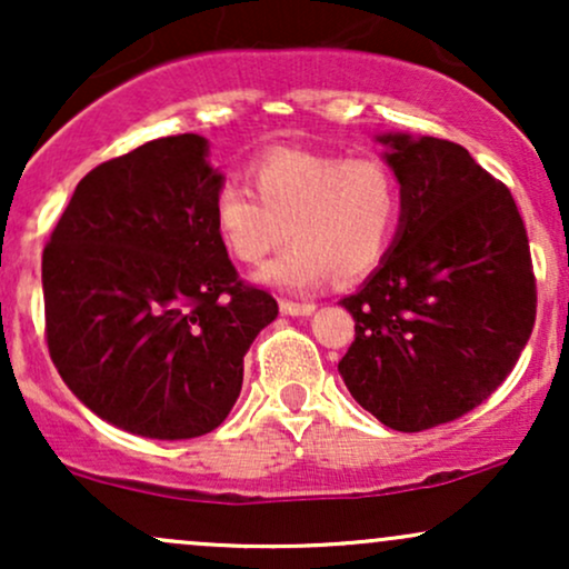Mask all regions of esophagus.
Listing matches in <instances>:
<instances>
[{
    "instance_id": "1",
    "label": "esophagus",
    "mask_w": 569,
    "mask_h": 569,
    "mask_svg": "<svg viewBox=\"0 0 569 569\" xmlns=\"http://www.w3.org/2000/svg\"><path fill=\"white\" fill-rule=\"evenodd\" d=\"M280 312H283V316H312V312H316V305L289 302V299H283V302H280Z\"/></svg>"
}]
</instances>
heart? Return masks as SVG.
<instances>
[{"label": "heart", "instance_id": "heart-1", "mask_svg": "<svg viewBox=\"0 0 569 569\" xmlns=\"http://www.w3.org/2000/svg\"><path fill=\"white\" fill-rule=\"evenodd\" d=\"M253 196L224 184L213 202L221 243L238 262L259 264L293 243L259 272L286 291L318 289L326 278L356 280L380 264L401 213V187L382 160H348L316 152H270L251 166Z\"/></svg>", "mask_w": 569, "mask_h": 569}]
</instances>
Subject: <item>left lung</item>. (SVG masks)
Here are the masks:
<instances>
[{"mask_svg": "<svg viewBox=\"0 0 569 569\" xmlns=\"http://www.w3.org/2000/svg\"><path fill=\"white\" fill-rule=\"evenodd\" d=\"M401 187L393 246L345 297L356 342L339 361L382 426L417 433L479 407L511 375L535 326L525 221L460 143L377 136Z\"/></svg>", "mask_w": 569, "mask_h": 569, "instance_id": "left-lung-1", "label": "left lung"}]
</instances>
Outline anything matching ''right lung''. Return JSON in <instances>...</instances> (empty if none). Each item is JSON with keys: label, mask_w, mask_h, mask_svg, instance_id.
<instances>
[{"label": "right lung", "mask_w": 569, "mask_h": 569, "mask_svg": "<svg viewBox=\"0 0 569 569\" xmlns=\"http://www.w3.org/2000/svg\"><path fill=\"white\" fill-rule=\"evenodd\" d=\"M198 133L141 143L77 184L42 253L44 335L93 415L147 439L211 433L278 302L238 278Z\"/></svg>", "instance_id": "right-lung-1"}]
</instances>
